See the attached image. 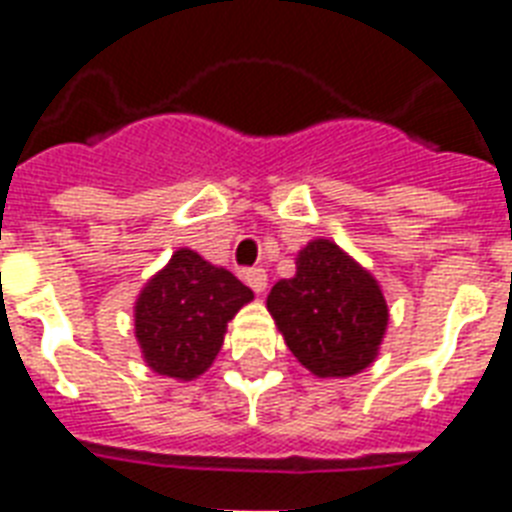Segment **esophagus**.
Segmentation results:
<instances>
[{"label":"esophagus","mask_w":512,"mask_h":512,"mask_svg":"<svg viewBox=\"0 0 512 512\" xmlns=\"http://www.w3.org/2000/svg\"><path fill=\"white\" fill-rule=\"evenodd\" d=\"M244 281L260 295V292H265V287H268V273H265L263 268H249V271H244Z\"/></svg>","instance_id":"1"}]
</instances>
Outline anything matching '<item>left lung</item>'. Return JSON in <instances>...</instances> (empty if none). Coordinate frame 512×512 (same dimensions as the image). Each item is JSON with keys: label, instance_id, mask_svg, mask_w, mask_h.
Wrapping results in <instances>:
<instances>
[{"label": "left lung", "instance_id": "obj_1", "mask_svg": "<svg viewBox=\"0 0 512 512\" xmlns=\"http://www.w3.org/2000/svg\"><path fill=\"white\" fill-rule=\"evenodd\" d=\"M268 311L287 348L316 377L364 372L388 329L380 284L329 239L300 249L297 273L276 281Z\"/></svg>", "mask_w": 512, "mask_h": 512}]
</instances>
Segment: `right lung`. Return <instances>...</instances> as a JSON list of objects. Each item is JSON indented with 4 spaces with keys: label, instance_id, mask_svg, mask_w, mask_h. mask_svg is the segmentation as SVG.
Returning <instances> with one entry per match:
<instances>
[{
    "label": "right lung",
    "instance_id": "right-lung-1",
    "mask_svg": "<svg viewBox=\"0 0 512 512\" xmlns=\"http://www.w3.org/2000/svg\"><path fill=\"white\" fill-rule=\"evenodd\" d=\"M252 297L231 271L193 249H177L135 303V337L146 364L183 382L204 374L223 348L228 321Z\"/></svg>",
    "mask_w": 512,
    "mask_h": 512
}]
</instances>
